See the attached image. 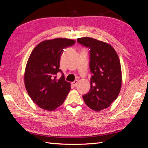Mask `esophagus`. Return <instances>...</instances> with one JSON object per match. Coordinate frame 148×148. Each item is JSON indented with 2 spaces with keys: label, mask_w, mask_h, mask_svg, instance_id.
Wrapping results in <instances>:
<instances>
[{
  "label": "esophagus",
  "mask_w": 148,
  "mask_h": 148,
  "mask_svg": "<svg viewBox=\"0 0 148 148\" xmlns=\"http://www.w3.org/2000/svg\"><path fill=\"white\" fill-rule=\"evenodd\" d=\"M77 84H78V80H75L74 82H71V84L73 85V86H76L77 85Z\"/></svg>",
  "instance_id": "1"
}]
</instances>
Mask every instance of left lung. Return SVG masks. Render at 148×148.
I'll return each instance as SVG.
<instances>
[{
	"mask_svg": "<svg viewBox=\"0 0 148 148\" xmlns=\"http://www.w3.org/2000/svg\"><path fill=\"white\" fill-rule=\"evenodd\" d=\"M89 48V69L92 73L90 90L83 98L95 111L106 109L118 97L122 86V70L117 52L110 44L92 38H78Z\"/></svg>",
	"mask_w": 148,
	"mask_h": 148,
	"instance_id": "1",
	"label": "left lung"
}]
</instances>
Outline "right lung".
<instances>
[{
    "label": "right lung",
    "instance_id": "add662e5",
    "mask_svg": "<svg viewBox=\"0 0 148 148\" xmlns=\"http://www.w3.org/2000/svg\"><path fill=\"white\" fill-rule=\"evenodd\" d=\"M75 41L66 38L46 40L35 47L26 64L25 85L31 99L41 109L56 110L63 104L70 91V83L65 80L60 67L64 49ZM62 77L57 79V73Z\"/></svg>",
    "mask_w": 148,
    "mask_h": 148
}]
</instances>
